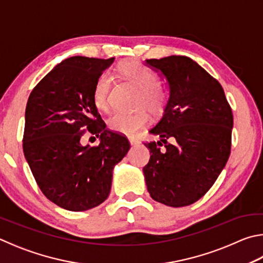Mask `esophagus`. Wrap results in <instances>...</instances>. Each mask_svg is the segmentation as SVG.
Instances as JSON below:
<instances>
[{
    "mask_svg": "<svg viewBox=\"0 0 263 263\" xmlns=\"http://www.w3.org/2000/svg\"><path fill=\"white\" fill-rule=\"evenodd\" d=\"M130 144L132 145V146H136V145H138L139 144V141H138V139H136V138H130Z\"/></svg>",
    "mask_w": 263,
    "mask_h": 263,
    "instance_id": "obj_1",
    "label": "esophagus"
}]
</instances>
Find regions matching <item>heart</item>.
Wrapping results in <instances>:
<instances>
[{
	"label": "heart",
	"instance_id": "b5f03b06",
	"mask_svg": "<svg viewBox=\"0 0 263 263\" xmlns=\"http://www.w3.org/2000/svg\"><path fill=\"white\" fill-rule=\"evenodd\" d=\"M117 71L123 79L139 89L136 100V107H145L154 115H159L164 110L166 101H168V94L160 86L159 76L154 71L138 62L123 63L118 66ZM110 89V74H100L95 80L92 92L93 103L99 110H108ZM147 123L148 115L142 108L131 112L116 111L107 119V125L111 131L125 136L135 135Z\"/></svg>",
	"mask_w": 263,
	"mask_h": 263
}]
</instances>
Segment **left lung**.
<instances>
[{
    "instance_id": "8db88e82",
    "label": "left lung",
    "mask_w": 263,
    "mask_h": 263,
    "mask_svg": "<svg viewBox=\"0 0 263 263\" xmlns=\"http://www.w3.org/2000/svg\"><path fill=\"white\" fill-rule=\"evenodd\" d=\"M145 64L169 88L163 116L149 130L160 140L145 144L151 151L142 169L147 190L157 202L189 206L208 192L227 164L231 108L221 84L190 57L173 55Z\"/></svg>"
}]
</instances>
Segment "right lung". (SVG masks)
<instances>
[{"label": "right lung", "instance_id": "add662e5", "mask_svg": "<svg viewBox=\"0 0 263 263\" xmlns=\"http://www.w3.org/2000/svg\"><path fill=\"white\" fill-rule=\"evenodd\" d=\"M114 61L69 57L28 98L24 155L42 193L66 211L101 204L110 193L114 168L130 149L125 137L106 128L92 99L95 80ZM85 128L100 139L97 147L81 144Z\"/></svg>", "mask_w": 263, "mask_h": 263}]
</instances>
